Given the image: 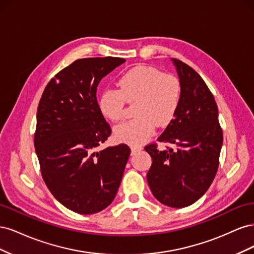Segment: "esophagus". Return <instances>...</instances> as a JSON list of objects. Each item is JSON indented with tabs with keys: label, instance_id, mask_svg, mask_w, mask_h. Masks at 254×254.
Here are the masks:
<instances>
[{
	"label": "esophagus",
	"instance_id": "34e87169",
	"mask_svg": "<svg viewBox=\"0 0 254 254\" xmlns=\"http://www.w3.org/2000/svg\"><path fill=\"white\" fill-rule=\"evenodd\" d=\"M140 150H142L141 146H135V145L131 146V156L135 155V153H136L137 151H140Z\"/></svg>",
	"mask_w": 254,
	"mask_h": 254
}]
</instances>
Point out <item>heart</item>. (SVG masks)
<instances>
[{"instance_id": "1", "label": "heart", "mask_w": 254, "mask_h": 254, "mask_svg": "<svg viewBox=\"0 0 254 254\" xmlns=\"http://www.w3.org/2000/svg\"><path fill=\"white\" fill-rule=\"evenodd\" d=\"M118 90H104L97 107L104 118L119 122L124 115L125 102L134 103V118L114 128L120 142L141 144L148 140L156 125L166 126L175 118L181 101V86L174 75L149 65H136L119 78Z\"/></svg>"}]
</instances>
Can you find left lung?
<instances>
[{
    "label": "left lung",
    "instance_id": "left-lung-1",
    "mask_svg": "<svg viewBox=\"0 0 254 254\" xmlns=\"http://www.w3.org/2000/svg\"><path fill=\"white\" fill-rule=\"evenodd\" d=\"M172 61L179 76L181 101L158 141L176 148L159 150L157 144L145 146L152 159L147 181L161 203L184 207L201 198L215 178L222 130L216 102L200 75L178 59Z\"/></svg>",
    "mask_w": 254,
    "mask_h": 254
}]
</instances>
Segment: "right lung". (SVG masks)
<instances>
[{
  "instance_id": "right-lung-1",
  "label": "right lung",
  "mask_w": 254,
  "mask_h": 254,
  "mask_svg": "<svg viewBox=\"0 0 254 254\" xmlns=\"http://www.w3.org/2000/svg\"><path fill=\"white\" fill-rule=\"evenodd\" d=\"M125 61H74L50 80L38 106L34 143L42 178L61 204L78 214L101 212L113 201L130 156L126 144L96 150L111 134L98 110L97 86Z\"/></svg>"
}]
</instances>
